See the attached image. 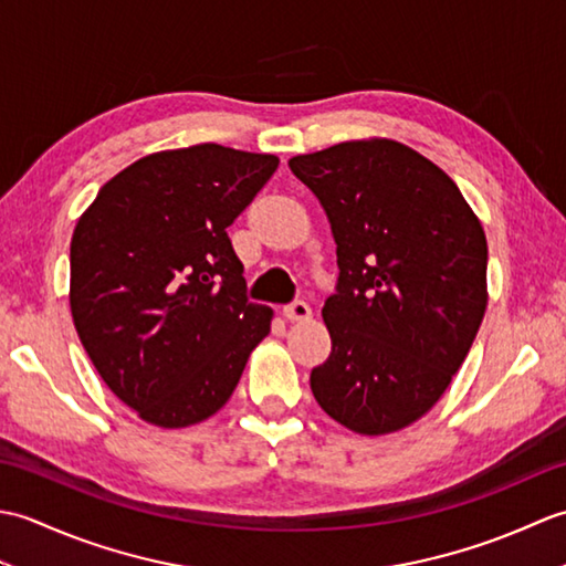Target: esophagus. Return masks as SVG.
Instances as JSON below:
<instances>
[{"mask_svg":"<svg viewBox=\"0 0 566 566\" xmlns=\"http://www.w3.org/2000/svg\"><path fill=\"white\" fill-rule=\"evenodd\" d=\"M282 314L286 321H308L311 318V306L306 302H292L290 306L282 308Z\"/></svg>","mask_w":566,"mask_h":566,"instance_id":"34e87169","label":"esophagus"}]
</instances>
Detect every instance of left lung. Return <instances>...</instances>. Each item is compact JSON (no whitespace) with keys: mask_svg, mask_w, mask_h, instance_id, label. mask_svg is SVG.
Returning a JSON list of instances; mask_svg holds the SVG:
<instances>
[{"mask_svg":"<svg viewBox=\"0 0 566 566\" xmlns=\"http://www.w3.org/2000/svg\"><path fill=\"white\" fill-rule=\"evenodd\" d=\"M290 167L338 245V294L321 311L333 350L311 391L359 436L403 430L440 401L482 326V221L436 163L391 138L345 140Z\"/></svg>","mask_w":566,"mask_h":566,"instance_id":"left-lung-1","label":"left lung"}]
</instances>
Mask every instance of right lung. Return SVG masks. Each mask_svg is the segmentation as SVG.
I'll return each instance as SVG.
<instances>
[{
  "label": "right lung",
  "mask_w": 566,
  "mask_h": 566,
  "mask_svg": "<svg viewBox=\"0 0 566 566\" xmlns=\"http://www.w3.org/2000/svg\"><path fill=\"white\" fill-rule=\"evenodd\" d=\"M280 158L201 143L106 182L70 243V311L106 387L158 428L221 411L274 311L245 298L226 228Z\"/></svg>",
  "instance_id": "obj_1"
}]
</instances>
